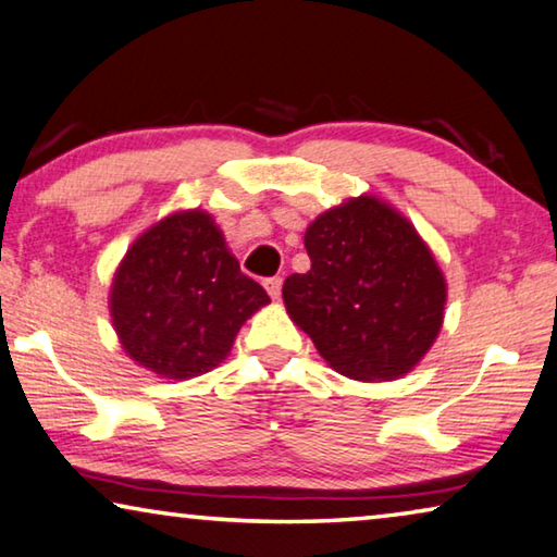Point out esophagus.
I'll return each mask as SVG.
<instances>
[{
  "instance_id": "obj_1",
  "label": "esophagus",
  "mask_w": 557,
  "mask_h": 557,
  "mask_svg": "<svg viewBox=\"0 0 557 557\" xmlns=\"http://www.w3.org/2000/svg\"><path fill=\"white\" fill-rule=\"evenodd\" d=\"M264 289H268V295H270L272 299H277V297H280V289H282V280H280V277L264 280Z\"/></svg>"
}]
</instances>
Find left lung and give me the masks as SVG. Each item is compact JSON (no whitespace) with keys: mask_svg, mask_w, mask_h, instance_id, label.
Instances as JSON below:
<instances>
[{"mask_svg":"<svg viewBox=\"0 0 557 557\" xmlns=\"http://www.w3.org/2000/svg\"><path fill=\"white\" fill-rule=\"evenodd\" d=\"M312 268L282 287L287 314L357 382H392L426 357L444 324L446 277L409 218L376 196L349 198L305 233Z\"/></svg>","mask_w":557,"mask_h":557,"instance_id":"obj_1","label":"left lung"}]
</instances>
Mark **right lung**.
Returning <instances> with one entry per match:
<instances>
[{"instance_id": "right-lung-1", "label": "right lung", "mask_w": 557, "mask_h": 557, "mask_svg": "<svg viewBox=\"0 0 557 557\" xmlns=\"http://www.w3.org/2000/svg\"><path fill=\"white\" fill-rule=\"evenodd\" d=\"M270 302L240 272L213 215L175 210L140 233L113 272L109 310L138 367L193 379L231 355L240 326Z\"/></svg>"}]
</instances>
